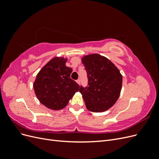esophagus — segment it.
Instances as JSON below:
<instances>
[{
  "label": "esophagus",
  "instance_id": "1",
  "mask_svg": "<svg viewBox=\"0 0 159 159\" xmlns=\"http://www.w3.org/2000/svg\"><path fill=\"white\" fill-rule=\"evenodd\" d=\"M76 82L78 83V84L80 85V79H78V80H76Z\"/></svg>",
  "mask_w": 159,
  "mask_h": 159
}]
</instances>
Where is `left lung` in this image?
Instances as JSON below:
<instances>
[{"instance_id": "obj_1", "label": "left lung", "mask_w": 159, "mask_h": 159, "mask_svg": "<svg viewBox=\"0 0 159 159\" xmlns=\"http://www.w3.org/2000/svg\"><path fill=\"white\" fill-rule=\"evenodd\" d=\"M88 78V86H81L86 108L92 112H103L111 107L119 98L123 76L115 65L98 54L81 57Z\"/></svg>"}]
</instances>
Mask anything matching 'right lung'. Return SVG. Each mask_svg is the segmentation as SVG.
Returning a JSON list of instances; mask_svg holds the SVG:
<instances>
[{"label": "right lung", "mask_w": 159, "mask_h": 159, "mask_svg": "<svg viewBox=\"0 0 159 159\" xmlns=\"http://www.w3.org/2000/svg\"><path fill=\"white\" fill-rule=\"evenodd\" d=\"M68 58L54 57L38 72L33 88L39 102L52 110L64 109L80 89L70 78L72 69L67 67Z\"/></svg>", "instance_id": "add662e5"}]
</instances>
